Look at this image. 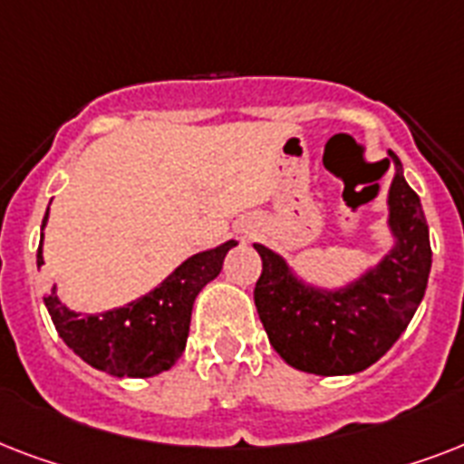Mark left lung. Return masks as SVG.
<instances>
[{
  "label": "left lung",
  "mask_w": 464,
  "mask_h": 464,
  "mask_svg": "<svg viewBox=\"0 0 464 464\" xmlns=\"http://www.w3.org/2000/svg\"><path fill=\"white\" fill-rule=\"evenodd\" d=\"M388 226L395 246L373 269L342 289H317L298 279L282 255L255 243L262 275L255 305L269 344L289 366L315 375H349L381 359L417 313L431 272L429 224L392 151Z\"/></svg>",
  "instance_id": "1"
}]
</instances>
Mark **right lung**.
I'll use <instances>...</instances> for the list:
<instances>
[{
  "label": "right lung",
  "instance_id": "1",
  "mask_svg": "<svg viewBox=\"0 0 464 464\" xmlns=\"http://www.w3.org/2000/svg\"><path fill=\"white\" fill-rule=\"evenodd\" d=\"M45 224L47 214L43 228ZM236 246V240H226L224 246L192 255L147 296L98 315L69 310L53 286L45 296L47 313L64 344L89 366L118 378H151L175 366L182 356L197 294L218 276L226 253ZM40 265L43 238L38 246Z\"/></svg>",
  "mask_w": 464,
  "mask_h": 464
}]
</instances>
